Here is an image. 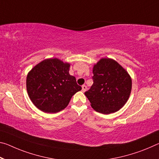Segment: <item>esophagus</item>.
I'll return each instance as SVG.
<instances>
[{"mask_svg": "<svg viewBox=\"0 0 159 159\" xmlns=\"http://www.w3.org/2000/svg\"><path fill=\"white\" fill-rule=\"evenodd\" d=\"M86 90H87V86H86V85H82V91L83 92H85Z\"/></svg>", "mask_w": 159, "mask_h": 159, "instance_id": "1", "label": "esophagus"}]
</instances>
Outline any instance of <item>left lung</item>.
Segmentation results:
<instances>
[{
    "mask_svg": "<svg viewBox=\"0 0 159 159\" xmlns=\"http://www.w3.org/2000/svg\"><path fill=\"white\" fill-rule=\"evenodd\" d=\"M93 84L85 96L95 111L110 114L120 110L129 99L132 79L128 73L111 59H102L93 69Z\"/></svg>",
    "mask_w": 159,
    "mask_h": 159,
    "instance_id": "obj_1",
    "label": "left lung"
}]
</instances>
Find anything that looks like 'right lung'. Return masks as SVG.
Returning <instances> with one entry per match:
<instances>
[{"label":"right lung","mask_w":159,"mask_h":159,"mask_svg":"<svg viewBox=\"0 0 159 159\" xmlns=\"http://www.w3.org/2000/svg\"><path fill=\"white\" fill-rule=\"evenodd\" d=\"M70 64L58 59H45L35 66L27 77V90L33 104L47 113L61 111L71 97L81 90L69 74Z\"/></svg>","instance_id":"obj_1"}]
</instances>
